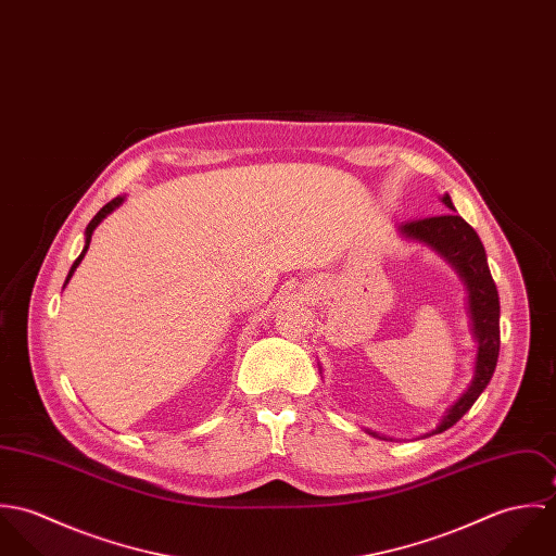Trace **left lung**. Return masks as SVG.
<instances>
[{
	"mask_svg": "<svg viewBox=\"0 0 556 556\" xmlns=\"http://www.w3.org/2000/svg\"><path fill=\"white\" fill-rule=\"evenodd\" d=\"M441 201L452 212L443 216L404 223L397 227V233L408 241H417L434 250L441 258H445L456 269V274L465 282L467 298H469L471 331L477 342L476 372L469 388L443 413L439 426L421 434V439L445 432L476 404L477 397L481 396V392L485 390V386L494 375L496 359H498V344H501L498 291L488 267L483 243L477 236L476 229L454 212L456 207L450 194H443ZM366 432L377 439H388L372 430H366Z\"/></svg>",
	"mask_w": 556,
	"mask_h": 556,
	"instance_id": "8db88e82",
	"label": "left lung"
}]
</instances>
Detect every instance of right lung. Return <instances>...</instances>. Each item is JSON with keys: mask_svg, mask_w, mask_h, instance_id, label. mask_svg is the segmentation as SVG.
<instances>
[{"mask_svg": "<svg viewBox=\"0 0 556 556\" xmlns=\"http://www.w3.org/2000/svg\"><path fill=\"white\" fill-rule=\"evenodd\" d=\"M126 201V197H115L113 201H109L91 220H89V225L85 227V245H83V250H80L79 258L73 263V267H71V271H68V278H66V282H64V287L71 282V278H73V274L77 271V267H79L80 261H83V256H85V252H87V248H89V241H91V236H93V231H96V227L109 216V214H113L122 203Z\"/></svg>", "mask_w": 556, "mask_h": 556, "instance_id": "1", "label": "right lung"}]
</instances>
